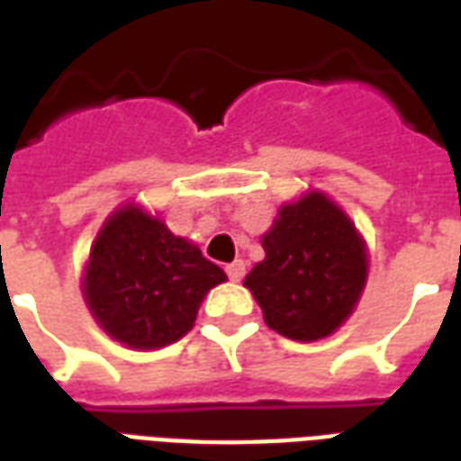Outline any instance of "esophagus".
<instances>
[{
    "instance_id": "34e87169",
    "label": "esophagus",
    "mask_w": 461,
    "mask_h": 461,
    "mask_svg": "<svg viewBox=\"0 0 461 461\" xmlns=\"http://www.w3.org/2000/svg\"><path fill=\"white\" fill-rule=\"evenodd\" d=\"M227 276H230L231 281H240L241 276H244V261H231V264H227Z\"/></svg>"
}]
</instances>
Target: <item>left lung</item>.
I'll use <instances>...</instances> for the list:
<instances>
[{
	"label": "left lung",
	"instance_id": "1",
	"mask_svg": "<svg viewBox=\"0 0 461 461\" xmlns=\"http://www.w3.org/2000/svg\"><path fill=\"white\" fill-rule=\"evenodd\" d=\"M261 244L267 259L247 274L244 286L259 301L267 326L291 340L330 336L366 286V244L350 220L311 192L281 207Z\"/></svg>",
	"mask_w": 461,
	"mask_h": 461
}]
</instances>
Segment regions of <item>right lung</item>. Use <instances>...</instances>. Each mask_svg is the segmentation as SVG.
<instances>
[{"label":"right lung","instance_id":"right-lung-1","mask_svg":"<svg viewBox=\"0 0 461 461\" xmlns=\"http://www.w3.org/2000/svg\"><path fill=\"white\" fill-rule=\"evenodd\" d=\"M224 279L227 274L194 244L150 214L125 207L95 240L84 294L111 339L148 350L180 340L204 294Z\"/></svg>","mask_w":461,"mask_h":461}]
</instances>
